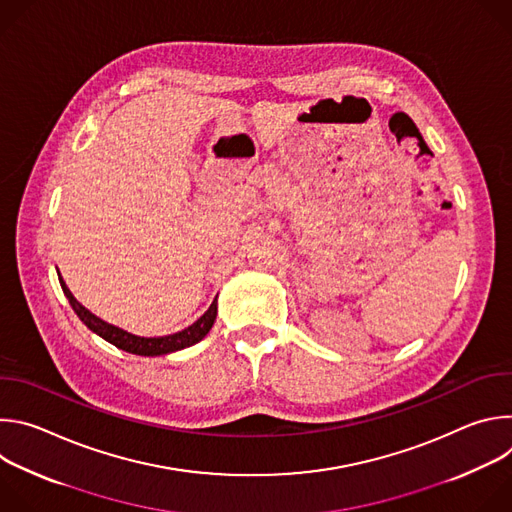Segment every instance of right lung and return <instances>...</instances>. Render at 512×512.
Returning <instances> with one entry per match:
<instances>
[{"instance_id": "right-lung-1", "label": "right lung", "mask_w": 512, "mask_h": 512, "mask_svg": "<svg viewBox=\"0 0 512 512\" xmlns=\"http://www.w3.org/2000/svg\"><path fill=\"white\" fill-rule=\"evenodd\" d=\"M58 281H60V287L64 291L68 304L72 306V310H75V314L81 318V322L91 332H95L97 336H101L109 344H113V346H117V348H121L125 352H131V354H139V356H164V354L188 348V346L200 342L210 332V328H212V324L216 320V310H218L216 306L218 304H216V298H214L210 308L194 324H190L188 328H184V330H180L176 334H168V336L145 338V336L131 334V332H127V330H123L119 326H113V324L101 320L91 310H87L83 304H79L77 298L70 294V289L66 287L62 275H58Z\"/></svg>"}]
</instances>
